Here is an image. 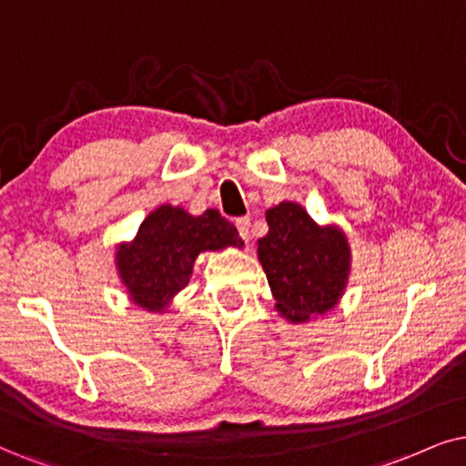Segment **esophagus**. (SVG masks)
<instances>
[{
	"instance_id": "esophagus-1",
	"label": "esophagus",
	"mask_w": 466,
	"mask_h": 466,
	"mask_svg": "<svg viewBox=\"0 0 466 466\" xmlns=\"http://www.w3.org/2000/svg\"><path fill=\"white\" fill-rule=\"evenodd\" d=\"M249 226H251L249 217H240V219H237L238 234H240V238L245 240V243H249Z\"/></svg>"
}]
</instances>
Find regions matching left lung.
Segmentation results:
<instances>
[{
  "instance_id": "obj_1",
  "label": "left lung",
  "mask_w": 466,
  "mask_h": 466,
  "mask_svg": "<svg viewBox=\"0 0 466 466\" xmlns=\"http://www.w3.org/2000/svg\"><path fill=\"white\" fill-rule=\"evenodd\" d=\"M268 234L258 240V260L267 273L275 309L292 325L331 311L349 286L352 253L335 223H320L297 202L267 210Z\"/></svg>"
}]
</instances>
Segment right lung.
Listing matches in <instances>:
<instances>
[{
    "mask_svg": "<svg viewBox=\"0 0 466 466\" xmlns=\"http://www.w3.org/2000/svg\"><path fill=\"white\" fill-rule=\"evenodd\" d=\"M226 247L243 249V238L219 210L191 215L161 204L141 221L133 240L116 245L114 260L128 301L150 314H167L176 294L189 284L199 253Z\"/></svg>",
    "mask_w": 466,
    "mask_h": 466,
    "instance_id": "right-lung-1",
    "label": "right lung"
}]
</instances>
